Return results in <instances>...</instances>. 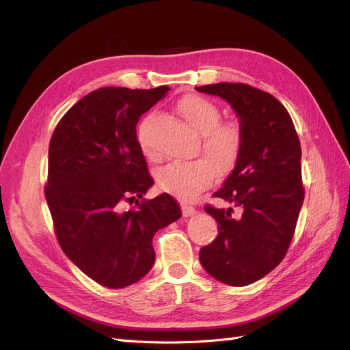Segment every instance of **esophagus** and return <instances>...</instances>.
I'll return each mask as SVG.
<instances>
[{"label": "esophagus", "instance_id": "34e87169", "mask_svg": "<svg viewBox=\"0 0 350 350\" xmlns=\"http://www.w3.org/2000/svg\"><path fill=\"white\" fill-rule=\"evenodd\" d=\"M182 213H183V217L185 218H189V217H192V215L196 213V209L192 206H189V204H187V203H183L182 204Z\"/></svg>", "mask_w": 350, "mask_h": 350}]
</instances>
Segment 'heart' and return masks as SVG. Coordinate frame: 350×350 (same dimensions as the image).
<instances>
[{
  "label": "heart",
  "instance_id": "obj_1",
  "mask_svg": "<svg viewBox=\"0 0 350 350\" xmlns=\"http://www.w3.org/2000/svg\"><path fill=\"white\" fill-rule=\"evenodd\" d=\"M177 111L192 128L203 135V150L209 161L171 162L156 173V185L162 192L182 200H191L212 183L215 170L219 174H227L233 170L242 150V131L234 122L218 123L221 117L219 109L202 96H185L177 103ZM147 131L148 118L139 124L138 141L143 152L148 158H153L154 152L148 144Z\"/></svg>",
  "mask_w": 350,
  "mask_h": 350
}]
</instances>
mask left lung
<instances>
[{"mask_svg":"<svg viewBox=\"0 0 350 350\" xmlns=\"http://www.w3.org/2000/svg\"><path fill=\"white\" fill-rule=\"evenodd\" d=\"M233 108L242 131V150L232 173L213 192L239 209L204 211L219 233L200 250L204 271L228 286H248L284 258L304 202L301 144L287 109L272 94L245 84L196 87Z\"/></svg>","mask_w":350,"mask_h":350,"instance_id":"1","label":"left lung"}]
</instances>
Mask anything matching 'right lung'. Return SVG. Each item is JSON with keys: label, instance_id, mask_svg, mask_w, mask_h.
I'll list each match as a JSON object with an SVG mask.
<instances>
[{"label": "right lung", "instance_id": "add662e5", "mask_svg": "<svg viewBox=\"0 0 350 350\" xmlns=\"http://www.w3.org/2000/svg\"><path fill=\"white\" fill-rule=\"evenodd\" d=\"M168 90L98 88L78 100L52 133L44 197L58 243L87 277L109 288L147 275L154 263V233L182 217L165 192L138 203L153 179L137 124ZM132 201L137 209L124 210Z\"/></svg>", "mask_w": 350, "mask_h": 350}]
</instances>
